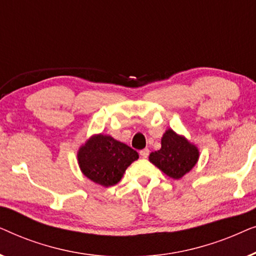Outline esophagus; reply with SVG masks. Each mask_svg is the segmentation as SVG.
I'll return each mask as SVG.
<instances>
[{"instance_id": "esophagus-1", "label": "esophagus", "mask_w": 256, "mask_h": 256, "mask_svg": "<svg viewBox=\"0 0 256 256\" xmlns=\"http://www.w3.org/2000/svg\"><path fill=\"white\" fill-rule=\"evenodd\" d=\"M140 155H141V157L142 158H146V157L149 156V149H143V150H141V152H140Z\"/></svg>"}]
</instances>
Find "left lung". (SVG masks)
Listing matches in <instances>:
<instances>
[{"instance_id": "8db88e82", "label": "left lung", "mask_w": 256, "mask_h": 256, "mask_svg": "<svg viewBox=\"0 0 256 256\" xmlns=\"http://www.w3.org/2000/svg\"><path fill=\"white\" fill-rule=\"evenodd\" d=\"M198 149L171 129L162 138V148L150 154L149 160L174 180H180L196 166Z\"/></svg>"}]
</instances>
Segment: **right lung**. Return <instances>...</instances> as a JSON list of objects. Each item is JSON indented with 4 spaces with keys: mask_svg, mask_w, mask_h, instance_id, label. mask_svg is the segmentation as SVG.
Returning <instances> with one entry per match:
<instances>
[{
    "mask_svg": "<svg viewBox=\"0 0 256 256\" xmlns=\"http://www.w3.org/2000/svg\"><path fill=\"white\" fill-rule=\"evenodd\" d=\"M138 154L110 136H93L78 152L80 169L94 183L110 186L121 180L124 171Z\"/></svg>",
    "mask_w": 256,
    "mask_h": 256,
    "instance_id": "right-lung-1",
    "label": "right lung"
}]
</instances>
